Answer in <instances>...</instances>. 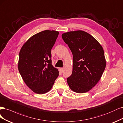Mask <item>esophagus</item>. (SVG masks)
I'll return each instance as SVG.
<instances>
[{
    "mask_svg": "<svg viewBox=\"0 0 123 123\" xmlns=\"http://www.w3.org/2000/svg\"><path fill=\"white\" fill-rule=\"evenodd\" d=\"M59 70H60V72L61 73H63V71H64V68H60V69H59Z\"/></svg>",
    "mask_w": 123,
    "mask_h": 123,
    "instance_id": "esophagus-1",
    "label": "esophagus"
}]
</instances>
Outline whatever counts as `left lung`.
Returning <instances> with one entry per match:
<instances>
[{
    "mask_svg": "<svg viewBox=\"0 0 123 123\" xmlns=\"http://www.w3.org/2000/svg\"><path fill=\"white\" fill-rule=\"evenodd\" d=\"M73 55V72L67 78L70 88L77 93L88 92L100 80L106 62L103 49L92 35L83 31L62 35Z\"/></svg>",
    "mask_w": 123,
    "mask_h": 123,
    "instance_id": "obj_1",
    "label": "left lung"
}]
</instances>
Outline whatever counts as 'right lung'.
<instances>
[{"mask_svg": "<svg viewBox=\"0 0 123 123\" xmlns=\"http://www.w3.org/2000/svg\"><path fill=\"white\" fill-rule=\"evenodd\" d=\"M59 33L49 30L39 32L31 37L20 51L19 72L26 85L36 93L49 92L59 76L51 59V49Z\"/></svg>", "mask_w": 123, "mask_h": 123, "instance_id": "add662e5", "label": "right lung"}]
</instances>
